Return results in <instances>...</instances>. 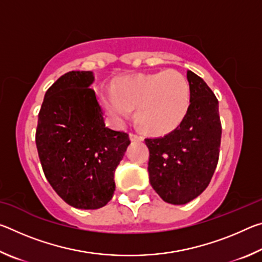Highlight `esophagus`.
I'll return each mask as SVG.
<instances>
[{
	"mask_svg": "<svg viewBox=\"0 0 262 262\" xmlns=\"http://www.w3.org/2000/svg\"><path fill=\"white\" fill-rule=\"evenodd\" d=\"M129 137H130L132 141H142V140H143V137H142L139 134H136V133H130Z\"/></svg>",
	"mask_w": 262,
	"mask_h": 262,
	"instance_id": "1",
	"label": "esophagus"
}]
</instances>
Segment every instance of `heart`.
<instances>
[{
	"label": "heart",
	"mask_w": 262,
	"mask_h": 262,
	"mask_svg": "<svg viewBox=\"0 0 262 262\" xmlns=\"http://www.w3.org/2000/svg\"><path fill=\"white\" fill-rule=\"evenodd\" d=\"M99 98L115 122L123 123L136 110V118L144 130L166 134L178 127L188 112L190 84L177 70L139 74L119 78L112 90H100Z\"/></svg>",
	"instance_id": "heart-1"
}]
</instances>
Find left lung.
<instances>
[{"label": "left lung", "instance_id": "8db88e82", "mask_svg": "<svg viewBox=\"0 0 262 262\" xmlns=\"http://www.w3.org/2000/svg\"><path fill=\"white\" fill-rule=\"evenodd\" d=\"M190 104L183 122L168 134L145 139L152 188L171 205H185L205 190L219 163L222 125L219 100L188 70Z\"/></svg>", "mask_w": 262, "mask_h": 262}]
</instances>
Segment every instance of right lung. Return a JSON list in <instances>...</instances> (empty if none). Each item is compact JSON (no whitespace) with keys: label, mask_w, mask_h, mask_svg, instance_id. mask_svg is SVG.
Returning a JSON list of instances; mask_svg holds the SVG:
<instances>
[{"label":"right lung","mask_w":262,"mask_h":262,"mask_svg":"<svg viewBox=\"0 0 262 262\" xmlns=\"http://www.w3.org/2000/svg\"><path fill=\"white\" fill-rule=\"evenodd\" d=\"M91 72L62 75L46 91L35 130L39 159L57 195L77 209H98L112 199L115 168L130 143L105 126Z\"/></svg>","instance_id":"right-lung-1"}]
</instances>
